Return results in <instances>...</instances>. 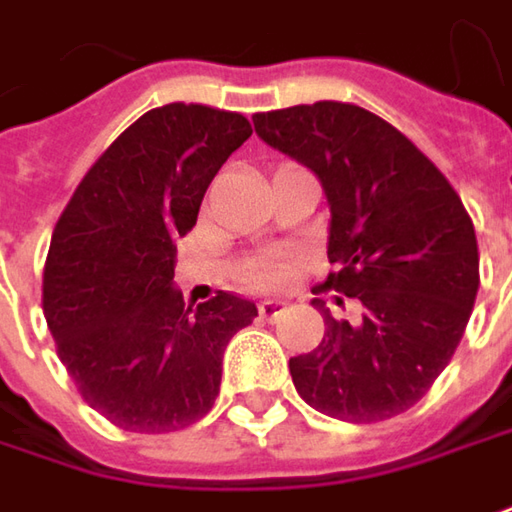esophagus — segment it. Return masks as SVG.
<instances>
[{
	"instance_id": "34e87169",
	"label": "esophagus",
	"mask_w": 512,
	"mask_h": 512,
	"mask_svg": "<svg viewBox=\"0 0 512 512\" xmlns=\"http://www.w3.org/2000/svg\"><path fill=\"white\" fill-rule=\"evenodd\" d=\"M283 311H286V303H280V300H263V303H260V317L269 320V323L277 320Z\"/></svg>"
}]
</instances>
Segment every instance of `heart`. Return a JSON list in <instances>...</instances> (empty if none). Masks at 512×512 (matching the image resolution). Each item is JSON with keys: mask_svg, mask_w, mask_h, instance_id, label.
Instances as JSON below:
<instances>
[{"mask_svg": "<svg viewBox=\"0 0 512 512\" xmlns=\"http://www.w3.org/2000/svg\"><path fill=\"white\" fill-rule=\"evenodd\" d=\"M283 277V266L280 263H257V266H252V272H249V280L252 283H257V286H274L277 280Z\"/></svg>", "mask_w": 512, "mask_h": 512, "instance_id": "b5f03b06", "label": "heart"}]
</instances>
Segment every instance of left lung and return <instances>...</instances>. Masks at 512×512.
<instances>
[{
	"label": "left lung",
	"mask_w": 512,
	"mask_h": 512,
	"mask_svg": "<svg viewBox=\"0 0 512 512\" xmlns=\"http://www.w3.org/2000/svg\"><path fill=\"white\" fill-rule=\"evenodd\" d=\"M255 133L309 167L328 198L320 289L362 303V323L334 320L291 357L297 394L343 422H382L428 394L465 334L479 291L473 221L448 178L385 118L343 101L252 115Z\"/></svg>",
	"instance_id": "8db88e82"
}]
</instances>
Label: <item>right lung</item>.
I'll return each mask as SVG.
<instances>
[{
  "mask_svg": "<svg viewBox=\"0 0 512 512\" xmlns=\"http://www.w3.org/2000/svg\"><path fill=\"white\" fill-rule=\"evenodd\" d=\"M249 135L240 113L155 107L90 167L53 229L47 328L84 402L124 431H181L209 414L223 351L257 317L229 291L192 309L172 283L175 243Z\"/></svg>",
  "mask_w": 512,
  "mask_h": 512,
  "instance_id": "obj_1",
  "label": "right lung"
}]
</instances>
